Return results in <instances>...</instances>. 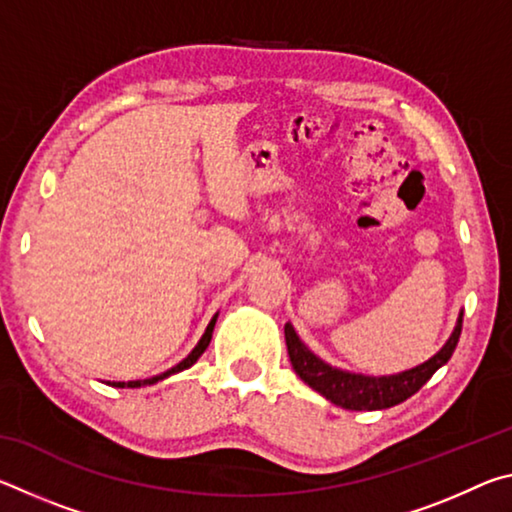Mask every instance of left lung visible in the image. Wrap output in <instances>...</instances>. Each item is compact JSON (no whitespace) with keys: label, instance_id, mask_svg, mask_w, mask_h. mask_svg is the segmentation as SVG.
<instances>
[{"label":"left lung","instance_id":"obj_1","mask_svg":"<svg viewBox=\"0 0 512 512\" xmlns=\"http://www.w3.org/2000/svg\"><path fill=\"white\" fill-rule=\"evenodd\" d=\"M463 327V314L458 316L456 327L447 343L440 348L429 361L420 363L411 370L397 372V375H384V377H368L357 375V372H348L341 368H334L318 359L305 343L300 341L291 323L284 325V339H287V350L291 366L296 370V375L305 381L307 386L314 388L341 409L350 411H379V409H391V406L409 400L420 388L427 384L433 372L443 368L445 363L452 359L456 350L458 336H461Z\"/></svg>","mask_w":512,"mask_h":512}]
</instances>
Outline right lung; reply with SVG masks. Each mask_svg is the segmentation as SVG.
<instances>
[{
	"mask_svg": "<svg viewBox=\"0 0 512 512\" xmlns=\"http://www.w3.org/2000/svg\"><path fill=\"white\" fill-rule=\"evenodd\" d=\"M216 316L219 314H214V318L210 320V325H207V329H205V334L201 336V341L196 343V348L187 354V357L178 363V366H173V368H169L167 372H162V375H155V377H149V379H135V381H112V386H117V388H140V386H151V384H158V381H162V379H167V377H171V375H176V372H183V370H187V368H192L194 363L198 361V357H201V354L207 350V345H210V341H212V332H214V325H216Z\"/></svg>",
	"mask_w": 512,
	"mask_h": 512,
	"instance_id": "1",
	"label": "right lung"
}]
</instances>
